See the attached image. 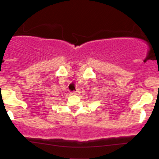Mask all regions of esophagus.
Instances as JSON below:
<instances>
[{
    "label": "esophagus",
    "mask_w": 159,
    "mask_h": 159,
    "mask_svg": "<svg viewBox=\"0 0 159 159\" xmlns=\"http://www.w3.org/2000/svg\"><path fill=\"white\" fill-rule=\"evenodd\" d=\"M71 94H75V95H79V94H81V91H80L79 89H77L75 91H72Z\"/></svg>",
    "instance_id": "esophagus-1"
}]
</instances>
